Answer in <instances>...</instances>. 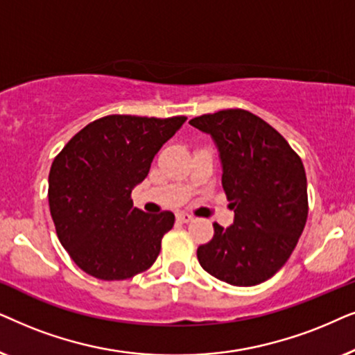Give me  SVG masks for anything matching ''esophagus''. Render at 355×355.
Masks as SVG:
<instances>
[{"instance_id": "34e87169", "label": "esophagus", "mask_w": 355, "mask_h": 355, "mask_svg": "<svg viewBox=\"0 0 355 355\" xmlns=\"http://www.w3.org/2000/svg\"><path fill=\"white\" fill-rule=\"evenodd\" d=\"M177 219L182 220V222H190V220H193V216L188 214V212H178Z\"/></svg>"}]
</instances>
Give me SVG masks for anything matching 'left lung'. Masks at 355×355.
<instances>
[{
    "label": "left lung",
    "mask_w": 355,
    "mask_h": 355,
    "mask_svg": "<svg viewBox=\"0 0 355 355\" xmlns=\"http://www.w3.org/2000/svg\"><path fill=\"white\" fill-rule=\"evenodd\" d=\"M214 141L222 188L234 224H214V237L198 248L205 271L227 284H261L284 266L309 216L304 164L261 118L230 108L190 121Z\"/></svg>",
    "instance_id": "left-lung-1"
}]
</instances>
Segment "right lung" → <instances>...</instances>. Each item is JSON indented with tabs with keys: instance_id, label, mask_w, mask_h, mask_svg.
I'll use <instances>...</instances> for the list:
<instances>
[{
	"instance_id": "add662e5",
	"label": "right lung",
	"mask_w": 355,
	"mask_h": 355,
	"mask_svg": "<svg viewBox=\"0 0 355 355\" xmlns=\"http://www.w3.org/2000/svg\"><path fill=\"white\" fill-rule=\"evenodd\" d=\"M185 121L108 115L89 123L56 155L49 175L50 212L61 245L83 271L121 281L157 259L175 216L139 211L131 191Z\"/></svg>"
}]
</instances>
